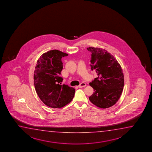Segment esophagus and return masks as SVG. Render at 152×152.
<instances>
[{
    "label": "esophagus",
    "instance_id": "obj_1",
    "mask_svg": "<svg viewBox=\"0 0 152 152\" xmlns=\"http://www.w3.org/2000/svg\"><path fill=\"white\" fill-rule=\"evenodd\" d=\"M86 86V83H82L78 87L79 88H82V87H85Z\"/></svg>",
    "mask_w": 152,
    "mask_h": 152
}]
</instances>
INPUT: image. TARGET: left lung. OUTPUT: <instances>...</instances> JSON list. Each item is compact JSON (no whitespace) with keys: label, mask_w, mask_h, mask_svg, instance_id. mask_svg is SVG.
I'll list each match as a JSON object with an SVG mask.
<instances>
[{"label":"left lung","mask_w":152,"mask_h":152,"mask_svg":"<svg viewBox=\"0 0 152 152\" xmlns=\"http://www.w3.org/2000/svg\"><path fill=\"white\" fill-rule=\"evenodd\" d=\"M87 49L91 53V69L95 70L98 75L89 83L94 92L89 99L98 107H110L118 101L123 90L124 74L121 66L105 49L92 47Z\"/></svg>","instance_id":"left-lung-1"}]
</instances>
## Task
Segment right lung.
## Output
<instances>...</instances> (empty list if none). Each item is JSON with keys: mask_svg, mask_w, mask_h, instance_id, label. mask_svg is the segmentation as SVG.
I'll list each match as a JSON object with an SVG mask.
<instances>
[{"mask_svg": "<svg viewBox=\"0 0 152 152\" xmlns=\"http://www.w3.org/2000/svg\"><path fill=\"white\" fill-rule=\"evenodd\" d=\"M68 55L58 50L47 51L40 56L35 67L34 82L35 90L41 101L48 107H63L70 103L75 89L61 85L63 69L61 58Z\"/></svg>", "mask_w": 152, "mask_h": 152, "instance_id": "obj_1", "label": "right lung"}]
</instances>
